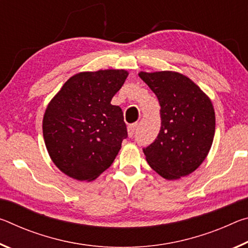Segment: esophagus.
<instances>
[{
	"mask_svg": "<svg viewBox=\"0 0 248 248\" xmlns=\"http://www.w3.org/2000/svg\"><path fill=\"white\" fill-rule=\"evenodd\" d=\"M137 128H138V124H132L129 125V127H128V136L130 138H131L134 134V132H136Z\"/></svg>",
	"mask_w": 248,
	"mask_h": 248,
	"instance_id": "34e87169",
	"label": "esophagus"
}]
</instances>
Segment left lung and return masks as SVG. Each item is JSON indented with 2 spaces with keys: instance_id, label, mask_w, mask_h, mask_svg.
Wrapping results in <instances>:
<instances>
[{
  "instance_id": "8db88e82",
  "label": "left lung",
  "mask_w": 248,
  "mask_h": 248,
  "mask_svg": "<svg viewBox=\"0 0 248 248\" xmlns=\"http://www.w3.org/2000/svg\"><path fill=\"white\" fill-rule=\"evenodd\" d=\"M139 77L161 106V130L143 150L146 162L167 180L191 174L207 157L215 138L211 99L189 78L175 71H141Z\"/></svg>"
}]
</instances>
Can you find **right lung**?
Listing matches in <instances>:
<instances>
[{
    "mask_svg": "<svg viewBox=\"0 0 248 248\" xmlns=\"http://www.w3.org/2000/svg\"><path fill=\"white\" fill-rule=\"evenodd\" d=\"M127 70H98L71 77L46 108L43 133L49 156L69 177L92 182L115 161L127 138L123 110L111 99Z\"/></svg>",
    "mask_w": 248,
    "mask_h": 248,
    "instance_id": "1",
    "label": "right lung"
}]
</instances>
